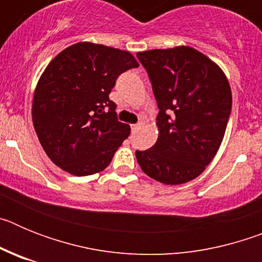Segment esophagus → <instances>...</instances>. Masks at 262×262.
<instances>
[{
  "instance_id": "obj_1",
  "label": "esophagus",
  "mask_w": 262,
  "mask_h": 262,
  "mask_svg": "<svg viewBox=\"0 0 262 262\" xmlns=\"http://www.w3.org/2000/svg\"><path fill=\"white\" fill-rule=\"evenodd\" d=\"M143 126H144V123H143V122H138L136 124H133V126H131V129H133V131H138V129L142 128Z\"/></svg>"
}]
</instances>
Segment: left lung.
Here are the masks:
<instances>
[{"label":"left lung","mask_w":262,"mask_h":262,"mask_svg":"<svg viewBox=\"0 0 262 262\" xmlns=\"http://www.w3.org/2000/svg\"><path fill=\"white\" fill-rule=\"evenodd\" d=\"M159 106V138L136 151L143 172L165 185H181L201 174L221 147L232 94L223 71L191 47L138 53Z\"/></svg>","instance_id":"left-lung-1"}]
</instances>
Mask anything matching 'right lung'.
<instances>
[{"mask_svg": "<svg viewBox=\"0 0 262 262\" xmlns=\"http://www.w3.org/2000/svg\"><path fill=\"white\" fill-rule=\"evenodd\" d=\"M129 52L94 43L66 48L39 78L32 99V123L53 164L73 176L98 173L128 138L110 98L123 72L138 68Z\"/></svg>", "mask_w": 262, "mask_h": 262, "instance_id": "obj_1", "label": "right lung"}]
</instances>
